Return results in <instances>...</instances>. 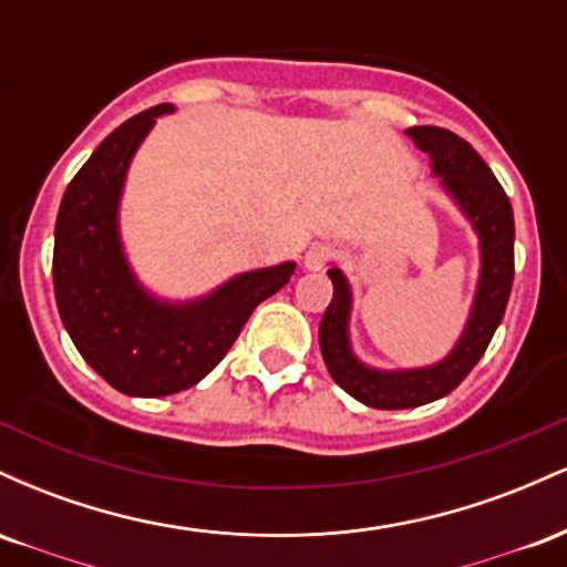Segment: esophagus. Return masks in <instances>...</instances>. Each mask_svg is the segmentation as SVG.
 <instances>
[{"mask_svg":"<svg viewBox=\"0 0 567 567\" xmlns=\"http://www.w3.org/2000/svg\"><path fill=\"white\" fill-rule=\"evenodd\" d=\"M330 261V247L328 245H311L303 256V269L306 271H320L324 264Z\"/></svg>","mask_w":567,"mask_h":567,"instance_id":"esophagus-1","label":"esophagus"}]
</instances>
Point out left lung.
I'll return each instance as SVG.
<instances>
[{"label": "left lung", "instance_id": "left-lung-1", "mask_svg": "<svg viewBox=\"0 0 567 567\" xmlns=\"http://www.w3.org/2000/svg\"><path fill=\"white\" fill-rule=\"evenodd\" d=\"M405 135L429 154V167L442 194L458 207L477 237L480 271L464 330L453 349L432 365L375 368L362 362L351 347L354 290L347 271L333 264V301L320 322V349L328 373L357 402L379 410H405L451 394L485 354L487 343L504 320L514 279V213L509 197L483 157L458 135L442 127H410Z\"/></svg>", "mask_w": 567, "mask_h": 567}]
</instances>
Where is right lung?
I'll return each instance as SVG.
<instances>
[{
    "instance_id": "add662e5",
    "label": "right lung",
    "mask_w": 567,
    "mask_h": 567,
    "mask_svg": "<svg viewBox=\"0 0 567 567\" xmlns=\"http://www.w3.org/2000/svg\"><path fill=\"white\" fill-rule=\"evenodd\" d=\"M173 112V103H162L103 138L66 186L55 220L53 285L63 328L84 362L130 396L199 383L252 309L296 271V261L239 271L194 298H167L143 285L122 243V194L141 143Z\"/></svg>"
}]
</instances>
